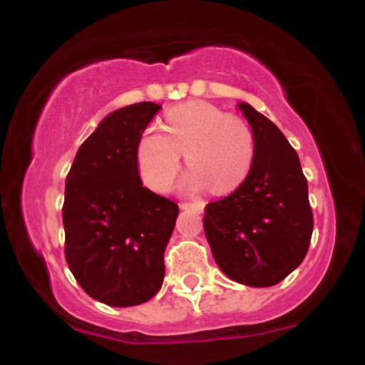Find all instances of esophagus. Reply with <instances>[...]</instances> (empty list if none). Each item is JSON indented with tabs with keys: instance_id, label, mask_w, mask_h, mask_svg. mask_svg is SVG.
<instances>
[{
	"instance_id": "34e87169",
	"label": "esophagus",
	"mask_w": 365,
	"mask_h": 365,
	"mask_svg": "<svg viewBox=\"0 0 365 365\" xmlns=\"http://www.w3.org/2000/svg\"><path fill=\"white\" fill-rule=\"evenodd\" d=\"M190 207H194L195 211L202 212L204 211V202H202V200H194V202H182V204H180V209H190Z\"/></svg>"
}]
</instances>
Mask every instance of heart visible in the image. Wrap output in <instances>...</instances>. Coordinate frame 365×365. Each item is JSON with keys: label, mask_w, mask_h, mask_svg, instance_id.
<instances>
[{"label": "heart", "mask_w": 365, "mask_h": 365, "mask_svg": "<svg viewBox=\"0 0 365 365\" xmlns=\"http://www.w3.org/2000/svg\"><path fill=\"white\" fill-rule=\"evenodd\" d=\"M163 130H144L137 144V168L150 190H168L178 173L180 153L190 168L180 183L182 190L209 187L212 194H228L244 183L255 150L252 128L244 118L192 101L166 113Z\"/></svg>", "instance_id": "1"}]
</instances>
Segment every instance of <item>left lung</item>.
Instances as JSON below:
<instances>
[{"instance_id":"left-lung-1","label":"left lung","mask_w":365,"mask_h":365,"mask_svg":"<svg viewBox=\"0 0 365 365\" xmlns=\"http://www.w3.org/2000/svg\"><path fill=\"white\" fill-rule=\"evenodd\" d=\"M254 161L233 194L209 202L204 232L220 269L247 287H273L300 266L312 237L307 180L290 142L249 103Z\"/></svg>"}]
</instances>
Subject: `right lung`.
<instances>
[{
	"mask_svg": "<svg viewBox=\"0 0 365 365\" xmlns=\"http://www.w3.org/2000/svg\"><path fill=\"white\" fill-rule=\"evenodd\" d=\"M159 104L110 113L78 148L65 182V257L87 295L111 307L148 302L165 279L173 200L142 185L137 144Z\"/></svg>",
	"mask_w": 365,
	"mask_h": 365,
	"instance_id": "add662e5",
	"label": "right lung"
}]
</instances>
